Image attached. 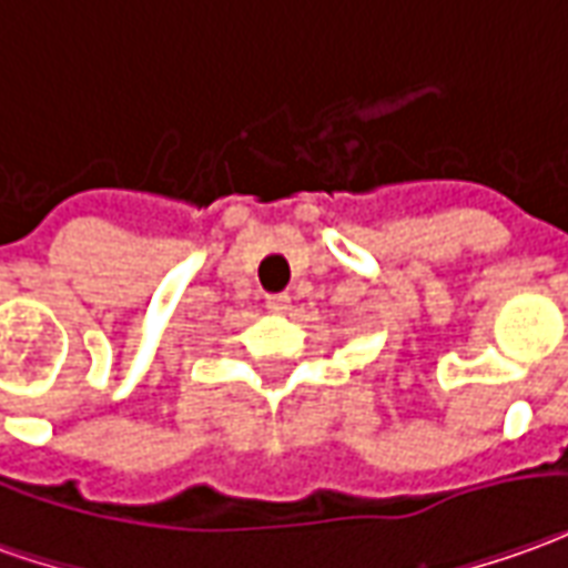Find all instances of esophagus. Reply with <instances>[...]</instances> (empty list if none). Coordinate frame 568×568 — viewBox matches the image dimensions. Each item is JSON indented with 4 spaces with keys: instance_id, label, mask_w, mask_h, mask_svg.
Segmentation results:
<instances>
[{
    "instance_id": "esophagus-1",
    "label": "esophagus",
    "mask_w": 568,
    "mask_h": 568,
    "mask_svg": "<svg viewBox=\"0 0 568 568\" xmlns=\"http://www.w3.org/2000/svg\"><path fill=\"white\" fill-rule=\"evenodd\" d=\"M267 311L271 313H285V311H292V297L285 295V292H280V295H267Z\"/></svg>"
}]
</instances>
